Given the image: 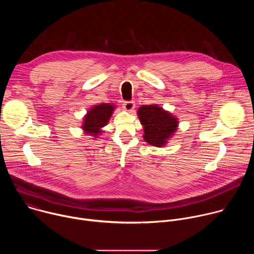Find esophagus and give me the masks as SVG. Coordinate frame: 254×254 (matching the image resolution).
Instances as JSON below:
<instances>
[{
    "mask_svg": "<svg viewBox=\"0 0 254 254\" xmlns=\"http://www.w3.org/2000/svg\"><path fill=\"white\" fill-rule=\"evenodd\" d=\"M123 106H124V108H125L126 111L130 112V111H132L133 108H134V102L131 101V100H129V101H125L124 104H123Z\"/></svg>",
    "mask_w": 254,
    "mask_h": 254,
    "instance_id": "obj_1",
    "label": "esophagus"
}]
</instances>
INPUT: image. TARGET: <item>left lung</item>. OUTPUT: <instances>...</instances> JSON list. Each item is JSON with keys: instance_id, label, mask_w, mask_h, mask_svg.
I'll list each match as a JSON object with an SVG mask.
<instances>
[{"instance_id": "1", "label": "left lung", "mask_w": 254, "mask_h": 254, "mask_svg": "<svg viewBox=\"0 0 254 254\" xmlns=\"http://www.w3.org/2000/svg\"><path fill=\"white\" fill-rule=\"evenodd\" d=\"M137 116L143 126V139L156 147L164 146L178 127L177 118L156 104L140 106Z\"/></svg>"}]
</instances>
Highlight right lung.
<instances>
[{"mask_svg":"<svg viewBox=\"0 0 254 254\" xmlns=\"http://www.w3.org/2000/svg\"><path fill=\"white\" fill-rule=\"evenodd\" d=\"M115 110V105L111 103H102L94 105L84 117L82 128L89 135L96 137L101 133V127L107 125Z\"/></svg>","mask_w":254,"mask_h":254,"instance_id":"right-lung-1","label":"right lung"}]
</instances>
